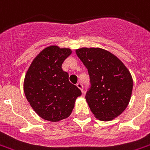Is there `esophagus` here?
I'll list each match as a JSON object with an SVG mask.
<instances>
[{
    "mask_svg": "<svg viewBox=\"0 0 150 150\" xmlns=\"http://www.w3.org/2000/svg\"><path fill=\"white\" fill-rule=\"evenodd\" d=\"M76 86H77L79 89H80V90L82 91V93H83V84H82V83H77V85H76Z\"/></svg>",
    "mask_w": 150,
    "mask_h": 150,
    "instance_id": "34e87169",
    "label": "esophagus"
}]
</instances>
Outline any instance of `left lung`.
<instances>
[{
    "label": "left lung",
    "instance_id": "obj_1",
    "mask_svg": "<svg viewBox=\"0 0 150 150\" xmlns=\"http://www.w3.org/2000/svg\"><path fill=\"white\" fill-rule=\"evenodd\" d=\"M87 68L90 88L86 100L90 110L100 120L109 121L120 116L131 100L133 79L119 58L100 48L75 50Z\"/></svg>",
    "mask_w": 150,
    "mask_h": 150
}]
</instances>
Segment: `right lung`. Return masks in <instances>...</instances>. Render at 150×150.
I'll list each match as a JSON object with an SVG mask.
<instances>
[{"label":"right lung","mask_w":150,"mask_h":150,"mask_svg":"<svg viewBox=\"0 0 150 150\" xmlns=\"http://www.w3.org/2000/svg\"><path fill=\"white\" fill-rule=\"evenodd\" d=\"M71 50L50 45L35 57L25 75L23 90L38 115L51 122L67 118L81 90L69 82L62 64Z\"/></svg>","instance_id":"right-lung-1"}]
</instances>
